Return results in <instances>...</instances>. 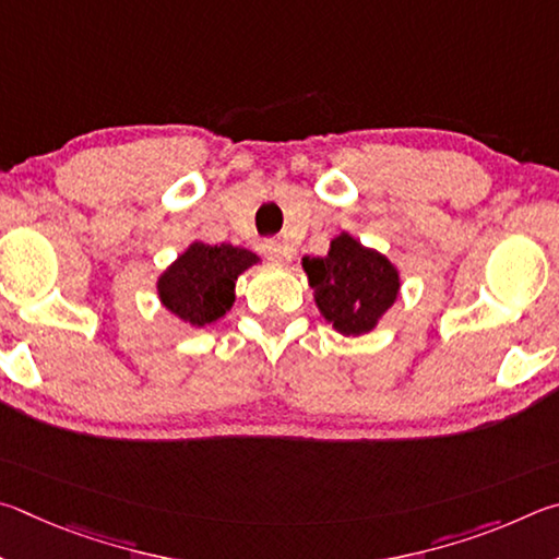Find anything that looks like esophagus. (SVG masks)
Masks as SVG:
<instances>
[{
	"label": "esophagus",
	"mask_w": 559,
	"mask_h": 559,
	"mask_svg": "<svg viewBox=\"0 0 559 559\" xmlns=\"http://www.w3.org/2000/svg\"><path fill=\"white\" fill-rule=\"evenodd\" d=\"M260 250L270 262H285L287 260V248L280 240H264Z\"/></svg>",
	"instance_id": "obj_1"
}]
</instances>
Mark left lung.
I'll return each instance as SVG.
<instances>
[{
  "mask_svg": "<svg viewBox=\"0 0 559 559\" xmlns=\"http://www.w3.org/2000/svg\"><path fill=\"white\" fill-rule=\"evenodd\" d=\"M314 289V301L338 334L360 336L378 326L380 317L395 305L400 272L385 254L341 233L324 258L301 260Z\"/></svg>",
  "mask_w": 559,
  "mask_h": 559,
  "instance_id": "obj_1",
  "label": "left lung"
}]
</instances>
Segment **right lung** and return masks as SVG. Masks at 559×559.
<instances>
[{
  "label": "right lung",
  "mask_w": 559,
  "mask_h": 559,
  "mask_svg": "<svg viewBox=\"0 0 559 559\" xmlns=\"http://www.w3.org/2000/svg\"><path fill=\"white\" fill-rule=\"evenodd\" d=\"M260 258L230 242H191L156 280L162 305L193 329L213 324L235 301V280Z\"/></svg>",
  "instance_id": "obj_1"
}]
</instances>
